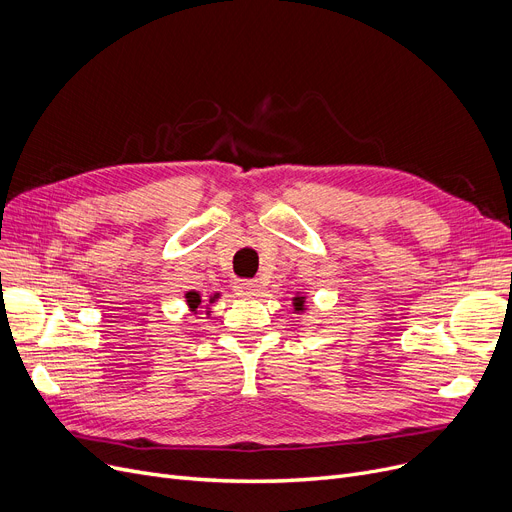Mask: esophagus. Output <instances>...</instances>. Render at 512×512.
<instances>
[{
    "label": "esophagus",
    "mask_w": 512,
    "mask_h": 512,
    "mask_svg": "<svg viewBox=\"0 0 512 512\" xmlns=\"http://www.w3.org/2000/svg\"><path fill=\"white\" fill-rule=\"evenodd\" d=\"M234 290L240 292V294H245V297H255V294L261 290V286H259L257 280H236Z\"/></svg>",
    "instance_id": "34e87169"
}]
</instances>
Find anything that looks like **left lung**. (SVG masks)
Here are the masks:
<instances>
[{
	"label": "left lung",
	"instance_id": "1",
	"mask_svg": "<svg viewBox=\"0 0 512 512\" xmlns=\"http://www.w3.org/2000/svg\"><path fill=\"white\" fill-rule=\"evenodd\" d=\"M305 301L303 299H294V305H297V309H301V305H303Z\"/></svg>",
	"mask_w": 512,
	"mask_h": 512
}]
</instances>
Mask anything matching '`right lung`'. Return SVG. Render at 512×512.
<instances>
[{
	"label": "right lung",
	"instance_id": "obj_1",
	"mask_svg": "<svg viewBox=\"0 0 512 512\" xmlns=\"http://www.w3.org/2000/svg\"><path fill=\"white\" fill-rule=\"evenodd\" d=\"M186 299H188V305H191V309L197 311V307L201 305V297H199V294H197V292H188Z\"/></svg>",
	"mask_w": 512,
	"mask_h": 512
}]
</instances>
